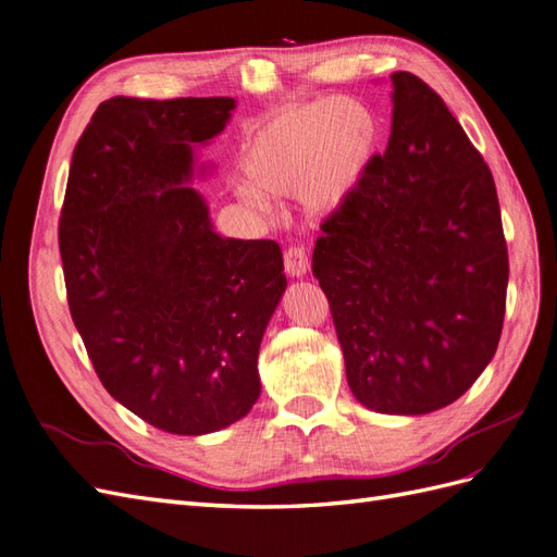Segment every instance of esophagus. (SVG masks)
I'll return each instance as SVG.
<instances>
[{
  "instance_id": "34e87169",
  "label": "esophagus",
  "mask_w": 557,
  "mask_h": 557,
  "mask_svg": "<svg viewBox=\"0 0 557 557\" xmlns=\"http://www.w3.org/2000/svg\"><path fill=\"white\" fill-rule=\"evenodd\" d=\"M283 262H285V272H288L290 276H305L309 269V255H307L305 246H290V248H285Z\"/></svg>"
}]
</instances>
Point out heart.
<instances>
[{"label": "heart", "instance_id": "obj_1", "mask_svg": "<svg viewBox=\"0 0 557 557\" xmlns=\"http://www.w3.org/2000/svg\"><path fill=\"white\" fill-rule=\"evenodd\" d=\"M380 149V122L356 100H313L285 108L255 128L242 149L246 199L299 197L333 208L358 185Z\"/></svg>", "mask_w": 557, "mask_h": 557}]
</instances>
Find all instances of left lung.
Masks as SVG:
<instances>
[{
    "mask_svg": "<svg viewBox=\"0 0 557 557\" xmlns=\"http://www.w3.org/2000/svg\"><path fill=\"white\" fill-rule=\"evenodd\" d=\"M384 154L321 224L323 288L354 396L384 414L455 403L504 327L508 250L497 187L443 98L394 72Z\"/></svg>",
    "mask_w": 557,
    "mask_h": 557,
    "instance_id": "obj_1",
    "label": "left lung"
}]
</instances>
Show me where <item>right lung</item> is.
I'll list each match as a JSON object with an SVG mask.
<instances>
[{"mask_svg": "<svg viewBox=\"0 0 557 557\" xmlns=\"http://www.w3.org/2000/svg\"><path fill=\"white\" fill-rule=\"evenodd\" d=\"M232 98L98 104L74 147L58 246L67 305L110 396L161 431L201 435L248 414L258 354L285 290L272 238L213 232L191 145Z\"/></svg>", "mask_w": 557, "mask_h": 557, "instance_id": "obj_1", "label": "right lung"}]
</instances>
